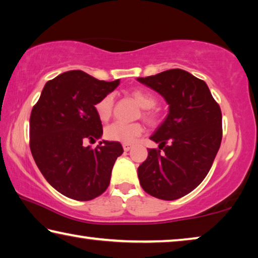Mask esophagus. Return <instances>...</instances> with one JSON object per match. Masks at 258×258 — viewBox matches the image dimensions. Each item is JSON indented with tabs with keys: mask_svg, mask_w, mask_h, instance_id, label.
Here are the masks:
<instances>
[{
	"mask_svg": "<svg viewBox=\"0 0 258 258\" xmlns=\"http://www.w3.org/2000/svg\"><path fill=\"white\" fill-rule=\"evenodd\" d=\"M122 148H124L125 151H128L131 148H132V146H131L130 144H124L122 145Z\"/></svg>",
	"mask_w": 258,
	"mask_h": 258,
	"instance_id": "esophagus-1",
	"label": "esophagus"
}]
</instances>
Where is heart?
Returning <instances> with one entry per match:
<instances>
[{"instance_id":"1","label":"heart","mask_w":258,"mask_h":258,"mask_svg":"<svg viewBox=\"0 0 258 258\" xmlns=\"http://www.w3.org/2000/svg\"><path fill=\"white\" fill-rule=\"evenodd\" d=\"M131 97H133V100L140 105L144 110L142 112V117L145 119L154 124L157 121V114L154 112L151 108L155 107L156 104V99L151 95L150 93L142 91V89H132L130 93ZM113 108V97L112 95H105L97 102L95 104V110L97 116H99L102 121H107L112 113ZM142 133V126L138 122L134 124H125V122H113V124L109 125L105 128L104 136L108 140L111 141H118L122 142V144H127V142H132L134 139L140 136Z\"/></svg>"}]
</instances>
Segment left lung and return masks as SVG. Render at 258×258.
Returning a JSON list of instances; mask_svg holds the SVG:
<instances>
[{
  "label": "left lung",
  "instance_id": "1",
  "mask_svg": "<svg viewBox=\"0 0 258 258\" xmlns=\"http://www.w3.org/2000/svg\"><path fill=\"white\" fill-rule=\"evenodd\" d=\"M169 104V112L150 140L138 167L140 185L155 198L172 201L190 193L203 181L222 142V111L203 80L181 69L138 78Z\"/></svg>",
  "mask_w": 258,
  "mask_h": 258
}]
</instances>
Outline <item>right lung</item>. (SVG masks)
<instances>
[{
  "instance_id": "add662e5",
  "label": "right lung",
  "mask_w": 258,
  "mask_h": 258,
  "mask_svg": "<svg viewBox=\"0 0 258 258\" xmlns=\"http://www.w3.org/2000/svg\"><path fill=\"white\" fill-rule=\"evenodd\" d=\"M119 83L95 79L80 70L60 73L44 85L32 109V155L44 179L67 198L89 201L109 186L114 162L124 149L119 142L105 140L91 149L84 140L101 139L95 104Z\"/></svg>"
}]
</instances>
